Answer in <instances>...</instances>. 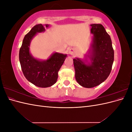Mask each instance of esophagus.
Returning <instances> with one entry per match:
<instances>
[{
	"instance_id": "1",
	"label": "esophagus",
	"mask_w": 132,
	"mask_h": 132,
	"mask_svg": "<svg viewBox=\"0 0 132 132\" xmlns=\"http://www.w3.org/2000/svg\"><path fill=\"white\" fill-rule=\"evenodd\" d=\"M68 53L70 55H74L75 54V50L74 48H70L69 50Z\"/></svg>"
}]
</instances>
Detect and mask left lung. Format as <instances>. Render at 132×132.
Masks as SVG:
<instances>
[{
  "mask_svg": "<svg viewBox=\"0 0 132 132\" xmlns=\"http://www.w3.org/2000/svg\"><path fill=\"white\" fill-rule=\"evenodd\" d=\"M93 34L89 49L84 58L73 59L75 77L86 88L96 86L109 77L114 61V51L110 35L101 24H91Z\"/></svg>",
  "mask_w": 132,
  "mask_h": 132,
  "instance_id": "1",
  "label": "left lung"
}]
</instances>
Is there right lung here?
<instances>
[{"label": "right lung", "instance_id": "1", "mask_svg": "<svg viewBox=\"0 0 132 132\" xmlns=\"http://www.w3.org/2000/svg\"><path fill=\"white\" fill-rule=\"evenodd\" d=\"M50 25L38 24L32 28L23 39L19 51V61L22 71L28 81L39 87H48L57 82L58 71L61 69L67 54L54 52L46 60L34 57L30 52L32 39L38 33L45 31Z\"/></svg>", "mask_w": 132, "mask_h": 132}]
</instances>
